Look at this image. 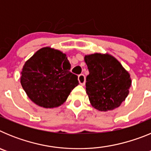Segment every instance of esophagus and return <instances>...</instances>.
Returning a JSON list of instances; mask_svg holds the SVG:
<instances>
[{
    "instance_id": "1",
    "label": "esophagus",
    "mask_w": 151,
    "mask_h": 151,
    "mask_svg": "<svg viewBox=\"0 0 151 151\" xmlns=\"http://www.w3.org/2000/svg\"><path fill=\"white\" fill-rule=\"evenodd\" d=\"M78 82H79V84L81 85H82V86H84L85 84V76H84L83 74H81L78 76Z\"/></svg>"
}]
</instances>
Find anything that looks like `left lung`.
<instances>
[{"mask_svg": "<svg viewBox=\"0 0 151 151\" xmlns=\"http://www.w3.org/2000/svg\"><path fill=\"white\" fill-rule=\"evenodd\" d=\"M84 60L89 71L85 85L91 106L104 112L119 107L129 95L132 85L129 72L107 53L85 55Z\"/></svg>", "mask_w": 151, "mask_h": 151, "instance_id": "left-lung-1", "label": "left lung"}]
</instances>
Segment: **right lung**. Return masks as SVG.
Masks as SVG:
<instances>
[{
  "label": "right lung",
  "mask_w": 151,
  "mask_h": 151,
  "mask_svg": "<svg viewBox=\"0 0 151 151\" xmlns=\"http://www.w3.org/2000/svg\"><path fill=\"white\" fill-rule=\"evenodd\" d=\"M71 64L66 54L45 47L25 62L20 83L29 99L44 108L63 104L78 85V76L69 72Z\"/></svg>",
  "instance_id": "1"
}]
</instances>
